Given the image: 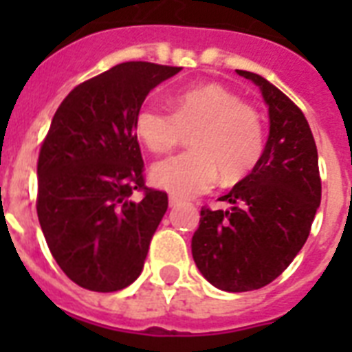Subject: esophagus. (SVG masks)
<instances>
[{
	"label": "esophagus",
	"mask_w": 352,
	"mask_h": 352,
	"mask_svg": "<svg viewBox=\"0 0 352 352\" xmlns=\"http://www.w3.org/2000/svg\"><path fill=\"white\" fill-rule=\"evenodd\" d=\"M177 206H181V199L170 195V208H177Z\"/></svg>",
	"instance_id": "1"
}]
</instances>
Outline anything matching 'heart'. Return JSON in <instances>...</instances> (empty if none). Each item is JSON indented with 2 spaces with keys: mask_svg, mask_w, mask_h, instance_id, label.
<instances>
[{
  "mask_svg": "<svg viewBox=\"0 0 352 352\" xmlns=\"http://www.w3.org/2000/svg\"><path fill=\"white\" fill-rule=\"evenodd\" d=\"M173 113L148 102L137 111V137L155 153H166L192 133L186 153L157 162L151 182L177 197L208 192L219 179L234 184L259 162L265 133L259 113L223 85L204 84L177 93Z\"/></svg>",
  "mask_w": 352,
  "mask_h": 352,
  "instance_id": "b5f03b06",
  "label": "heart"
}]
</instances>
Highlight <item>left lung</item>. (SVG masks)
I'll return each mask as SVG.
<instances>
[{
  "instance_id": "left-lung-1",
  "label": "left lung",
  "mask_w": 352,
  "mask_h": 352,
  "mask_svg": "<svg viewBox=\"0 0 352 352\" xmlns=\"http://www.w3.org/2000/svg\"><path fill=\"white\" fill-rule=\"evenodd\" d=\"M270 131L256 168L221 197L228 210H201L192 256L204 278L226 292L261 289L303 248L322 201L318 149L301 109L256 73Z\"/></svg>"
}]
</instances>
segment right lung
<instances>
[{
  "instance_id": "obj_1",
  "label": "right lung",
  "mask_w": 352,
  "mask_h": 352,
  "mask_svg": "<svg viewBox=\"0 0 352 352\" xmlns=\"http://www.w3.org/2000/svg\"><path fill=\"white\" fill-rule=\"evenodd\" d=\"M179 71L120 63L76 85L52 117L36 210L52 257L84 289L117 292L142 272L168 195L144 186L135 117L149 91Z\"/></svg>"
}]
</instances>
